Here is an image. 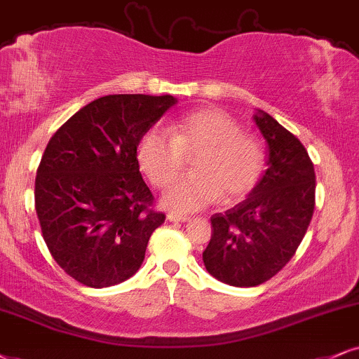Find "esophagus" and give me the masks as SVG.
<instances>
[{
    "label": "esophagus",
    "mask_w": 359,
    "mask_h": 359,
    "mask_svg": "<svg viewBox=\"0 0 359 359\" xmlns=\"http://www.w3.org/2000/svg\"><path fill=\"white\" fill-rule=\"evenodd\" d=\"M166 218H168V221H172V223H178V221H181V223H184V221L189 219V216L176 215V213H168Z\"/></svg>",
    "instance_id": "34e87169"
}]
</instances>
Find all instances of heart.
Listing matches in <instances>:
<instances>
[{"mask_svg":"<svg viewBox=\"0 0 359 359\" xmlns=\"http://www.w3.org/2000/svg\"><path fill=\"white\" fill-rule=\"evenodd\" d=\"M194 158V172L174 176ZM264 148L240 123L219 109H198L172 123V135L159 128L146 131L138 144V163L156 187H165L161 205L175 213H193L223 201L246 198L258 187L264 171Z\"/></svg>","mask_w":359,"mask_h":359,"instance_id":"1","label":"heart"}]
</instances>
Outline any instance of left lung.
Listing matches in <instances>:
<instances>
[{"mask_svg": "<svg viewBox=\"0 0 359 359\" xmlns=\"http://www.w3.org/2000/svg\"><path fill=\"white\" fill-rule=\"evenodd\" d=\"M268 141V170L245 201L211 216L208 273L231 286L268 281L286 266L315 211L316 176L306 148L268 113L255 114Z\"/></svg>", "mask_w": 359, "mask_h": 359, "instance_id": "8db88e82", "label": "left lung"}]
</instances>
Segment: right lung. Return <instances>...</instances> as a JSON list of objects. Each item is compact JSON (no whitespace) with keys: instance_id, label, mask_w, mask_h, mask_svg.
Returning <instances> with one entry per match:
<instances>
[{"instance_id":"right-lung-1","label":"right lung","mask_w":359,"mask_h":359,"mask_svg":"<svg viewBox=\"0 0 359 359\" xmlns=\"http://www.w3.org/2000/svg\"><path fill=\"white\" fill-rule=\"evenodd\" d=\"M176 98L108 95L51 136L34 180V208L48 250L66 274L106 287L138 271L166 216L140 172L136 148Z\"/></svg>"}]
</instances>
